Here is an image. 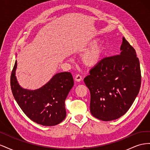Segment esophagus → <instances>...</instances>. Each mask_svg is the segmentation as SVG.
<instances>
[{
    "mask_svg": "<svg viewBox=\"0 0 150 150\" xmlns=\"http://www.w3.org/2000/svg\"><path fill=\"white\" fill-rule=\"evenodd\" d=\"M81 80H82V76L80 74H77L75 76V81H77V82H80Z\"/></svg>",
    "mask_w": 150,
    "mask_h": 150,
    "instance_id": "34e87169",
    "label": "esophagus"
}]
</instances>
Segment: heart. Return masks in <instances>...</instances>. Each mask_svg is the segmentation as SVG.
Masks as SVG:
<instances>
[{
	"label": "heart",
	"mask_w": 150,
	"mask_h": 150,
	"mask_svg": "<svg viewBox=\"0 0 150 150\" xmlns=\"http://www.w3.org/2000/svg\"><path fill=\"white\" fill-rule=\"evenodd\" d=\"M90 46L81 57V63L86 67L91 68L96 66L102 60L105 52V47L101 43H95L94 40L89 42Z\"/></svg>",
	"instance_id": "heart-1"
}]
</instances>
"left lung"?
Segmentation results:
<instances>
[{
  "label": "left lung",
  "mask_w": 150,
  "mask_h": 150,
  "mask_svg": "<svg viewBox=\"0 0 150 150\" xmlns=\"http://www.w3.org/2000/svg\"><path fill=\"white\" fill-rule=\"evenodd\" d=\"M121 53L104 57L90 71L84 82L90 91V111L109 121L128 111L139 93L142 76L137 52L122 38Z\"/></svg>",
  "instance_id": "obj_1"
}]
</instances>
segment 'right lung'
I'll list each match as a JSON object with an SVG mask.
<instances>
[{
  "instance_id": "right-lung-1",
  "label": "right lung",
  "mask_w": 150,
  "mask_h": 150,
  "mask_svg": "<svg viewBox=\"0 0 150 150\" xmlns=\"http://www.w3.org/2000/svg\"><path fill=\"white\" fill-rule=\"evenodd\" d=\"M17 61L11 76V90L18 105L32 121L43 126H55L65 119V101L74 86L71 72L54 75L40 88L30 91L22 88L16 77Z\"/></svg>"
}]
</instances>
